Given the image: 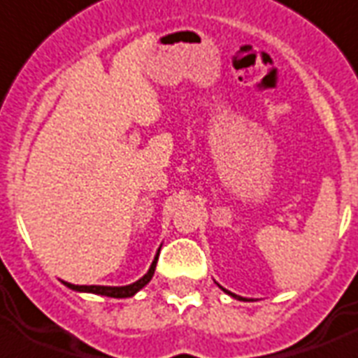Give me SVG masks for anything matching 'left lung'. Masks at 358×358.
Masks as SVG:
<instances>
[{
    "instance_id": "left-lung-1",
    "label": "left lung",
    "mask_w": 358,
    "mask_h": 358,
    "mask_svg": "<svg viewBox=\"0 0 358 358\" xmlns=\"http://www.w3.org/2000/svg\"><path fill=\"white\" fill-rule=\"evenodd\" d=\"M220 287H221V285H220ZM221 289H223V287H221ZM223 291H225V292H227V294H230V296H232V298H238V300H245V298L238 296V294H234V292H230V291H227V289H223Z\"/></svg>"
}]
</instances>
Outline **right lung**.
<instances>
[{
	"label": "right lung",
	"instance_id": "add662e5",
	"mask_svg": "<svg viewBox=\"0 0 358 358\" xmlns=\"http://www.w3.org/2000/svg\"><path fill=\"white\" fill-rule=\"evenodd\" d=\"M159 252H161V249L157 250L152 265H150L148 273L144 274L143 278L137 280L135 283H129V285H124V287H109V285H73V283H67V282H64V285H67L69 289L78 292H93V294H102V296H109V298H129L133 296L135 292L141 291V289H143L150 280H152L153 273H155V265H157Z\"/></svg>",
	"mask_w": 358,
	"mask_h": 358
}]
</instances>
